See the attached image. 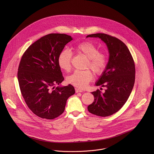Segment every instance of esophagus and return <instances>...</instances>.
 Wrapping results in <instances>:
<instances>
[{"instance_id": "34e87169", "label": "esophagus", "mask_w": 154, "mask_h": 154, "mask_svg": "<svg viewBox=\"0 0 154 154\" xmlns=\"http://www.w3.org/2000/svg\"><path fill=\"white\" fill-rule=\"evenodd\" d=\"M75 91L76 92H82L83 91L81 90V89H79V88H75Z\"/></svg>"}]
</instances>
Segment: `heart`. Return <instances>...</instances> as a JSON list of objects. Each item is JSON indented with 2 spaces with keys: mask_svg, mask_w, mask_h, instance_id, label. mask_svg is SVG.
Returning a JSON list of instances; mask_svg holds the SVG:
<instances>
[{
  "mask_svg": "<svg viewBox=\"0 0 154 154\" xmlns=\"http://www.w3.org/2000/svg\"><path fill=\"white\" fill-rule=\"evenodd\" d=\"M74 50L78 54L84 56L87 58L85 68L91 69L95 74H101L106 68L107 57L105 53L99 51L98 47L93 43L85 42L77 45ZM72 54L68 49L62 50L57 58L59 67L69 71L71 67V60ZM93 79V73L89 70H75L67 78L68 83L78 87L86 88Z\"/></svg>",
  "mask_w": 154,
  "mask_h": 154,
  "instance_id": "heart-1",
  "label": "heart"
}]
</instances>
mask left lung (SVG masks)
<instances>
[{
  "label": "left lung",
  "instance_id": "left-lung-1",
  "mask_svg": "<svg viewBox=\"0 0 154 154\" xmlns=\"http://www.w3.org/2000/svg\"><path fill=\"white\" fill-rule=\"evenodd\" d=\"M87 37L101 38L110 54L106 68L95 84L107 89L104 93L99 89L91 92L94 101L88 106V111L98 116H109L120 110L130 96L135 81L134 62L128 47L116 37L103 33Z\"/></svg>",
  "mask_w": 154,
  "mask_h": 154
}]
</instances>
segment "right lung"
I'll use <instances>...</instances> for the list:
<instances>
[{"label":"right lung","mask_w":154,"mask_h":154,"mask_svg":"<svg viewBox=\"0 0 154 154\" xmlns=\"http://www.w3.org/2000/svg\"><path fill=\"white\" fill-rule=\"evenodd\" d=\"M73 38L65 34H50L29 45L22 55L18 79L22 97L32 112L48 120L65 111L67 98L75 92L72 85L60 87L64 80L57 58Z\"/></svg>","instance_id":"1"}]
</instances>
